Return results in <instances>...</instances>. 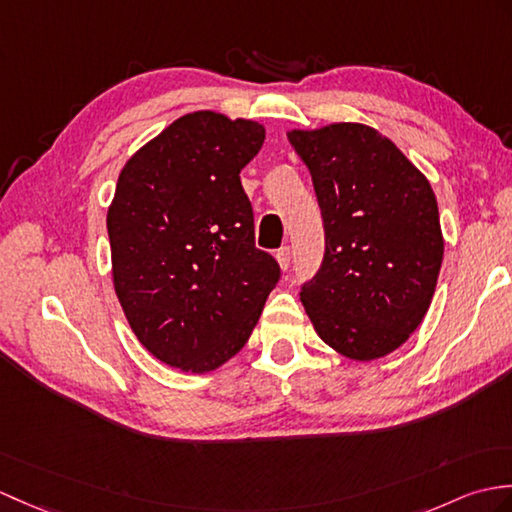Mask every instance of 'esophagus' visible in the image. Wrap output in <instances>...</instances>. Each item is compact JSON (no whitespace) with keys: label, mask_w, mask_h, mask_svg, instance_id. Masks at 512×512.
Wrapping results in <instances>:
<instances>
[{"label":"esophagus","mask_w":512,"mask_h":512,"mask_svg":"<svg viewBox=\"0 0 512 512\" xmlns=\"http://www.w3.org/2000/svg\"><path fill=\"white\" fill-rule=\"evenodd\" d=\"M277 261L281 270H288L290 268V261H292V248L290 246H281L277 251Z\"/></svg>","instance_id":"obj_1"}]
</instances>
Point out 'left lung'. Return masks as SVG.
<instances>
[{
	"mask_svg": "<svg viewBox=\"0 0 512 512\" xmlns=\"http://www.w3.org/2000/svg\"><path fill=\"white\" fill-rule=\"evenodd\" d=\"M312 174L325 257L301 301L320 340L371 362L421 325L443 264L430 181L388 137L353 122L290 130Z\"/></svg>",
	"mask_w": 512,
	"mask_h": 512,
	"instance_id": "8db88e82",
	"label": "left lung"
}]
</instances>
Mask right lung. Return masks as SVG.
<instances>
[{"label":"right lung","mask_w":512,"mask_h":512,"mask_svg":"<svg viewBox=\"0 0 512 512\" xmlns=\"http://www.w3.org/2000/svg\"><path fill=\"white\" fill-rule=\"evenodd\" d=\"M266 130L213 111L139 148L106 213L113 285L137 340L163 364L209 373L251 338L281 270L255 248L240 172Z\"/></svg>","instance_id":"1"}]
</instances>
